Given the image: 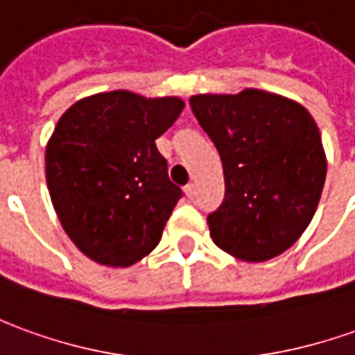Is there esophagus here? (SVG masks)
Segmentation results:
<instances>
[{"mask_svg":"<svg viewBox=\"0 0 355 355\" xmlns=\"http://www.w3.org/2000/svg\"><path fill=\"white\" fill-rule=\"evenodd\" d=\"M184 194H186V198H188V200H192V198L196 196V186L194 184L184 186Z\"/></svg>","mask_w":355,"mask_h":355,"instance_id":"34e87169","label":"esophagus"}]
</instances>
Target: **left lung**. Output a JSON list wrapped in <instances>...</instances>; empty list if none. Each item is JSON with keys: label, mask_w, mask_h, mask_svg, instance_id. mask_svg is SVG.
Masks as SVG:
<instances>
[{"label": "left lung", "mask_w": 355, "mask_h": 355, "mask_svg": "<svg viewBox=\"0 0 355 355\" xmlns=\"http://www.w3.org/2000/svg\"><path fill=\"white\" fill-rule=\"evenodd\" d=\"M198 123L215 144L225 200L207 217L213 242L242 261H267L298 240L327 177L321 132L298 101L265 90L198 94Z\"/></svg>", "instance_id": "8db88e82"}]
</instances>
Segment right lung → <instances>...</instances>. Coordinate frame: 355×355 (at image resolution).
I'll use <instances>...</instances> for the list:
<instances>
[{
  "label": "right lung",
  "mask_w": 355,
  "mask_h": 355,
  "mask_svg": "<svg viewBox=\"0 0 355 355\" xmlns=\"http://www.w3.org/2000/svg\"><path fill=\"white\" fill-rule=\"evenodd\" d=\"M184 109L128 90L83 98L46 146V180L67 236L92 261L130 267L159 244L182 196L155 140Z\"/></svg>",
  "instance_id": "add662e5"
}]
</instances>
